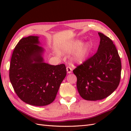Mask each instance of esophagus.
<instances>
[{"label":"esophagus","instance_id":"esophagus-1","mask_svg":"<svg viewBox=\"0 0 131 131\" xmlns=\"http://www.w3.org/2000/svg\"><path fill=\"white\" fill-rule=\"evenodd\" d=\"M66 71H67V73H68V74H70V73H71V72H72V69H71V68H70V67H69V66H68L67 68H66Z\"/></svg>","mask_w":131,"mask_h":131}]
</instances>
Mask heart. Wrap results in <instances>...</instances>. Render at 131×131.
<instances>
[{
  "instance_id": "obj_1",
  "label": "heart",
  "mask_w": 131,
  "mask_h": 131,
  "mask_svg": "<svg viewBox=\"0 0 131 131\" xmlns=\"http://www.w3.org/2000/svg\"><path fill=\"white\" fill-rule=\"evenodd\" d=\"M91 50V45L88 42L82 43V40L75 39L69 41L61 48V51L65 54H71L72 63L77 65L82 64L87 59Z\"/></svg>"
}]
</instances>
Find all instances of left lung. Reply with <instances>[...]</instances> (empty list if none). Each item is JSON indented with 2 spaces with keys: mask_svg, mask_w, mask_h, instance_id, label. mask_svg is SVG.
<instances>
[{
  "mask_svg": "<svg viewBox=\"0 0 131 131\" xmlns=\"http://www.w3.org/2000/svg\"><path fill=\"white\" fill-rule=\"evenodd\" d=\"M100 45L96 53L73 70L77 78L79 94L88 101L101 100L108 97L119 85L121 61L113 41L99 32Z\"/></svg>",
  "mask_w": 131,
  "mask_h": 131,
  "instance_id": "1",
  "label": "left lung"
}]
</instances>
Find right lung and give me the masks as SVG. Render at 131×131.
I'll use <instances>...</instances> for the list:
<instances>
[{"label": "right lung", "mask_w": 131, "mask_h": 131, "mask_svg": "<svg viewBox=\"0 0 131 131\" xmlns=\"http://www.w3.org/2000/svg\"><path fill=\"white\" fill-rule=\"evenodd\" d=\"M38 36L22 38L10 60L9 79L17 95L27 104L43 106L54 101L66 75L64 64L44 62L45 52Z\"/></svg>", "instance_id": "1"}]
</instances>
